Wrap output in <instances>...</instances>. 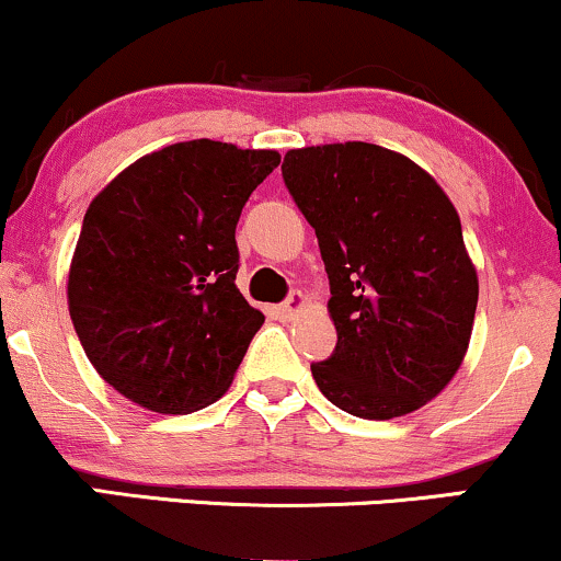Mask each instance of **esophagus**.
<instances>
[{"label": "esophagus", "mask_w": 561, "mask_h": 561, "mask_svg": "<svg viewBox=\"0 0 561 561\" xmlns=\"http://www.w3.org/2000/svg\"><path fill=\"white\" fill-rule=\"evenodd\" d=\"M302 308H306V295H302L300 289H293V293H289V298L282 302V306H276V317L289 321V319L298 317Z\"/></svg>", "instance_id": "obj_1"}]
</instances>
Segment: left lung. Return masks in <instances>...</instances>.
Returning a JSON list of instances; mask_svg holds the SVG:
<instances>
[{"label": "left lung", "mask_w": 561, "mask_h": 561, "mask_svg": "<svg viewBox=\"0 0 561 561\" xmlns=\"http://www.w3.org/2000/svg\"><path fill=\"white\" fill-rule=\"evenodd\" d=\"M282 179L317 231L337 345L311 375L362 420L416 411L456 375L478 274L446 192L414 160L369 141L289 150Z\"/></svg>", "instance_id": "1"}]
</instances>
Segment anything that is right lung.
Listing matches in <instances>:
<instances>
[{
    "label": "right lung",
    "mask_w": 561,
    "mask_h": 561,
    "mask_svg": "<svg viewBox=\"0 0 561 561\" xmlns=\"http://www.w3.org/2000/svg\"><path fill=\"white\" fill-rule=\"evenodd\" d=\"M279 160L227 141H179L139 158L92 199L68 308L87 358L128 401L190 414L231 385L263 324L234 285V229Z\"/></svg>",
    "instance_id": "add662e5"
}]
</instances>
